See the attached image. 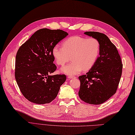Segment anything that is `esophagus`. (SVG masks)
<instances>
[{
	"instance_id": "34e87169",
	"label": "esophagus",
	"mask_w": 135,
	"mask_h": 135,
	"mask_svg": "<svg viewBox=\"0 0 135 135\" xmlns=\"http://www.w3.org/2000/svg\"><path fill=\"white\" fill-rule=\"evenodd\" d=\"M75 77L73 76V75H69L68 76V78H75Z\"/></svg>"
}]
</instances>
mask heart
<instances>
[{
	"label": "heart",
	"instance_id": "b5f03b06",
	"mask_svg": "<svg viewBox=\"0 0 135 135\" xmlns=\"http://www.w3.org/2000/svg\"><path fill=\"white\" fill-rule=\"evenodd\" d=\"M101 50L100 41L95 38H86L82 36H72L63 42V46L57 45L52 49V55L58 66H64L62 73L74 75L84 70L87 71L92 68L99 57Z\"/></svg>",
	"mask_w": 135,
	"mask_h": 135
}]
</instances>
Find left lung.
I'll return each mask as SVG.
<instances>
[{"instance_id": "obj_1", "label": "left lung", "mask_w": 135, "mask_h": 135, "mask_svg": "<svg viewBox=\"0 0 135 135\" xmlns=\"http://www.w3.org/2000/svg\"><path fill=\"white\" fill-rule=\"evenodd\" d=\"M85 34L97 38L101 50L96 64L86 74L80 75L79 97L85 103L98 105L116 93L122 74L123 64L116 47L107 36L96 31Z\"/></svg>"}]
</instances>
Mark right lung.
<instances>
[{
    "label": "right lung",
    "instance_id": "add662e5",
    "mask_svg": "<svg viewBox=\"0 0 135 135\" xmlns=\"http://www.w3.org/2000/svg\"><path fill=\"white\" fill-rule=\"evenodd\" d=\"M68 35L60 29H39L19 48L15 78L21 93L28 101L45 104L57 97L66 77L65 74L50 75L57 69L52 51Z\"/></svg>",
    "mask_w": 135,
    "mask_h": 135
}]
</instances>
